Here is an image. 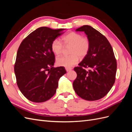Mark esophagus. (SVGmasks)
<instances>
[{"instance_id": "1", "label": "esophagus", "mask_w": 132, "mask_h": 132, "mask_svg": "<svg viewBox=\"0 0 132 132\" xmlns=\"http://www.w3.org/2000/svg\"><path fill=\"white\" fill-rule=\"evenodd\" d=\"M71 69H72V68H65V70L67 71H69V70H70Z\"/></svg>"}]
</instances>
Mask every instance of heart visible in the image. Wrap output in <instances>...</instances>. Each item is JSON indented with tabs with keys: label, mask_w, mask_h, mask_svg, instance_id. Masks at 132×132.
I'll return each instance as SVG.
<instances>
[{
	"label": "heart",
	"mask_w": 132,
	"mask_h": 132,
	"mask_svg": "<svg viewBox=\"0 0 132 132\" xmlns=\"http://www.w3.org/2000/svg\"><path fill=\"white\" fill-rule=\"evenodd\" d=\"M61 40L64 46H70L69 53L71 54L57 58L56 62L59 66L70 68L78 63L79 56L84 58L89 53L90 48L89 39L86 37H82L81 34L70 32L63 36ZM51 47L53 53L57 55L61 54L63 50L62 42L56 39L52 42Z\"/></svg>",
	"instance_id": "1"
}]
</instances>
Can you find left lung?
I'll return each instance as SVG.
<instances>
[{
    "label": "left lung",
    "mask_w": 132,
    "mask_h": 132,
    "mask_svg": "<svg viewBox=\"0 0 132 132\" xmlns=\"http://www.w3.org/2000/svg\"><path fill=\"white\" fill-rule=\"evenodd\" d=\"M76 31H84L89 39V53L74 68L77 77L73 82L77 94L87 101H95L106 96L115 82L117 62L111 44L106 37L89 25ZM85 68H89L87 71Z\"/></svg>",
    "instance_id": "left-lung-1"
}]
</instances>
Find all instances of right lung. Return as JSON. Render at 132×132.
Instances as JSON below:
<instances>
[{
	"label": "right lung",
	"mask_w": 132,
	"mask_h": 132,
	"mask_svg": "<svg viewBox=\"0 0 132 132\" xmlns=\"http://www.w3.org/2000/svg\"><path fill=\"white\" fill-rule=\"evenodd\" d=\"M64 30L38 28L19 47L14 65L16 83L21 93L32 102L50 99L56 92L59 79L67 72L64 67H53L55 55L51 47Z\"/></svg>",
	"instance_id": "obj_1"
}]
</instances>
